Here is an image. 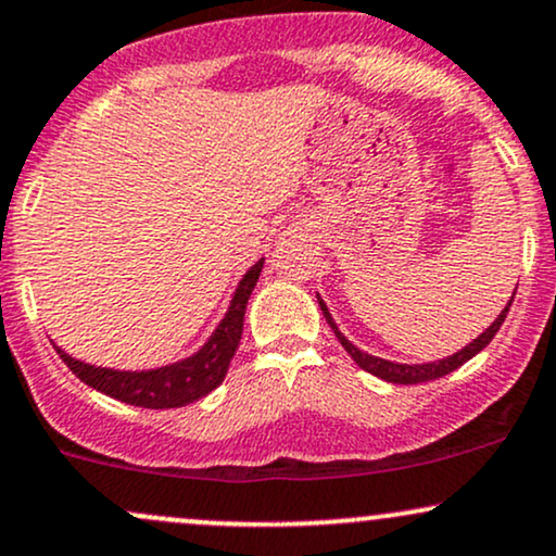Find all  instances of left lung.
<instances>
[{
  "instance_id": "8db88e82",
  "label": "left lung",
  "mask_w": 556,
  "mask_h": 556,
  "mask_svg": "<svg viewBox=\"0 0 556 556\" xmlns=\"http://www.w3.org/2000/svg\"><path fill=\"white\" fill-rule=\"evenodd\" d=\"M318 305H320V311H324V318L329 320L331 331L337 333L339 342H342L344 350L352 354V359H354V363H357L359 367H363V370H367V372H372V376H378V378L388 380V383L414 386V383H427V380H438V378L447 376V372L458 370L460 365L469 363V359L473 357V354H479L481 350H484V346L490 344L492 339H494V333L500 331V326L505 324V316H507V311H510L513 298H510V303L505 305V311L500 313L497 320H494V324L490 326V329H486L484 333H481V337L473 339V342H471L469 346H464V350H460V352L451 354V357L438 359V363H425V365H399V363H388V359L372 357V354H367V352H363V350H357V346H354V344L350 342V339H346L344 333L337 329V324H333V318H331L329 307H326V303H324V300H320V298H318Z\"/></svg>"
}]
</instances>
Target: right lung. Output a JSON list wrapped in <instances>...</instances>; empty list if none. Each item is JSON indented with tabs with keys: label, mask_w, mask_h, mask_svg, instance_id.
<instances>
[{
	"label": "right lung",
	"mask_w": 556,
	"mask_h": 556,
	"mask_svg": "<svg viewBox=\"0 0 556 556\" xmlns=\"http://www.w3.org/2000/svg\"><path fill=\"white\" fill-rule=\"evenodd\" d=\"M261 266H264V258L256 261V264L245 271L236 295H232L230 307H227L225 318L219 320V326L214 329L210 342H206L197 354H191L189 359H180L176 365L157 367V370L122 372L111 370V367L79 363V359L70 357V354L56 346L59 357L64 359V365L70 367L83 383L105 393V396L124 401V404L144 406V409H178V406L193 404V401L212 393L227 376V367H230L232 354H236L240 344L245 305H249L253 287L258 282Z\"/></svg>",
	"instance_id": "right-lung-1"
}]
</instances>
